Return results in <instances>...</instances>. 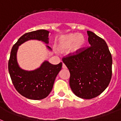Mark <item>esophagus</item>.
<instances>
[{
	"mask_svg": "<svg viewBox=\"0 0 121 121\" xmlns=\"http://www.w3.org/2000/svg\"><path fill=\"white\" fill-rule=\"evenodd\" d=\"M62 68H63V69H66L67 68L66 66L64 63H63V65H62Z\"/></svg>",
	"mask_w": 121,
	"mask_h": 121,
	"instance_id": "obj_1",
	"label": "esophagus"
}]
</instances>
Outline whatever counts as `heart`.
<instances>
[{
  "label": "heart",
  "instance_id": "b5f03b06",
  "mask_svg": "<svg viewBox=\"0 0 121 121\" xmlns=\"http://www.w3.org/2000/svg\"><path fill=\"white\" fill-rule=\"evenodd\" d=\"M86 43V39L82 34L72 33L59 37L57 47L60 51H66L70 48L72 54H76L84 48Z\"/></svg>",
  "mask_w": 121,
  "mask_h": 121
}]
</instances>
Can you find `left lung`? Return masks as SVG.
Wrapping results in <instances>:
<instances>
[{
    "instance_id": "8db88e82",
    "label": "left lung",
    "mask_w": 121,
    "mask_h": 121,
    "mask_svg": "<svg viewBox=\"0 0 121 121\" xmlns=\"http://www.w3.org/2000/svg\"><path fill=\"white\" fill-rule=\"evenodd\" d=\"M90 47L63 58L70 73L69 86L77 97L92 99L109 85L112 76V56L104 39L87 31Z\"/></svg>"
}]
</instances>
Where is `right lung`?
Masks as SVG:
<instances>
[{
  "mask_svg": "<svg viewBox=\"0 0 121 121\" xmlns=\"http://www.w3.org/2000/svg\"><path fill=\"white\" fill-rule=\"evenodd\" d=\"M48 32L40 29L24 34L14 44L9 60V71L15 89L23 97L31 100H39L46 98L52 90L56 77L62 67V63L52 65L44 61L39 68L27 71L21 69L17 60L18 46L31 39L42 40L48 43ZM48 48H50L47 46Z\"/></svg>",
  "mask_w": 121,
  "mask_h": 121,
  "instance_id": "obj_1",
  "label": "right lung"
}]
</instances>
